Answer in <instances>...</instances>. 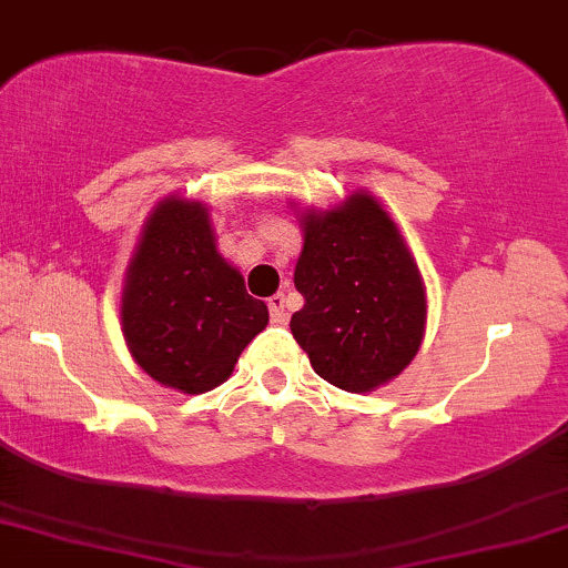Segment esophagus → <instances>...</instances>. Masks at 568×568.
<instances>
[{
    "label": "esophagus",
    "instance_id": "1",
    "mask_svg": "<svg viewBox=\"0 0 568 568\" xmlns=\"http://www.w3.org/2000/svg\"><path fill=\"white\" fill-rule=\"evenodd\" d=\"M285 304H288L285 293H275V296H270V302H266V306H270L272 323H277V325L285 323V317H288V312H285Z\"/></svg>",
    "mask_w": 568,
    "mask_h": 568
}]
</instances>
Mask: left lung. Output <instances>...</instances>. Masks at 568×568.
Here are the masks:
<instances>
[{
    "label": "left lung",
    "mask_w": 568,
    "mask_h": 568,
    "mask_svg": "<svg viewBox=\"0 0 568 568\" xmlns=\"http://www.w3.org/2000/svg\"><path fill=\"white\" fill-rule=\"evenodd\" d=\"M293 283L304 306L293 312L291 334L334 387L368 393L419 352L427 323L419 270L371 194L304 219Z\"/></svg>",
    "instance_id": "1"
}]
</instances>
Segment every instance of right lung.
<instances>
[{"mask_svg": "<svg viewBox=\"0 0 568 568\" xmlns=\"http://www.w3.org/2000/svg\"><path fill=\"white\" fill-rule=\"evenodd\" d=\"M270 323L266 304L219 256L200 202L165 200L149 219L122 293V331L152 379L200 395L232 374Z\"/></svg>", "mask_w": 568, "mask_h": 568, "instance_id": "right-lung-1", "label": "right lung"}]
</instances>
